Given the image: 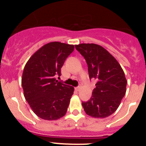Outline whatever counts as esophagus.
I'll use <instances>...</instances> for the list:
<instances>
[{
  "label": "esophagus",
  "mask_w": 146,
  "mask_h": 146,
  "mask_svg": "<svg viewBox=\"0 0 146 146\" xmlns=\"http://www.w3.org/2000/svg\"><path fill=\"white\" fill-rule=\"evenodd\" d=\"M80 88H81L80 87V86H79V87H76L75 88V90L77 91H80Z\"/></svg>",
  "instance_id": "34e87169"
}]
</instances>
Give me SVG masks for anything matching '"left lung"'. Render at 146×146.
I'll return each mask as SVG.
<instances>
[{
    "label": "left lung",
    "mask_w": 146,
    "mask_h": 146,
    "mask_svg": "<svg viewBox=\"0 0 146 146\" xmlns=\"http://www.w3.org/2000/svg\"><path fill=\"white\" fill-rule=\"evenodd\" d=\"M88 64L90 79L96 80L90 100L82 102L86 114L104 118L119 107L126 91L127 80L117 60L103 47L96 44L75 45Z\"/></svg>",
    "instance_id": "1"
}]
</instances>
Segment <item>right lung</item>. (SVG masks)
Wrapping results in <instances>:
<instances>
[{
    "label": "right lung",
    "instance_id": "1",
    "mask_svg": "<svg viewBox=\"0 0 146 146\" xmlns=\"http://www.w3.org/2000/svg\"><path fill=\"white\" fill-rule=\"evenodd\" d=\"M73 44L52 42L33 54L23 72L24 96L33 113L47 121L64 116L74 93V87L58 82L61 67L74 51Z\"/></svg>",
    "mask_w": 146,
    "mask_h": 146
}]
</instances>
